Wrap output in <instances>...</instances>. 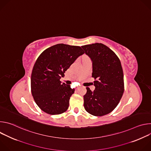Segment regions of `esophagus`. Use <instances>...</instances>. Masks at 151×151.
Returning a JSON list of instances; mask_svg holds the SVG:
<instances>
[{
  "instance_id": "34e87169",
  "label": "esophagus",
  "mask_w": 151,
  "mask_h": 151,
  "mask_svg": "<svg viewBox=\"0 0 151 151\" xmlns=\"http://www.w3.org/2000/svg\"><path fill=\"white\" fill-rule=\"evenodd\" d=\"M79 88V87H76V89H78Z\"/></svg>"
}]
</instances>
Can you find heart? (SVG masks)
Returning <instances> with one entry per match:
<instances>
[{
    "mask_svg": "<svg viewBox=\"0 0 151 151\" xmlns=\"http://www.w3.org/2000/svg\"><path fill=\"white\" fill-rule=\"evenodd\" d=\"M85 58H87V57H85Z\"/></svg>",
    "mask_w": 151,
    "mask_h": 151,
    "instance_id": "obj_1",
    "label": "heart"
}]
</instances>
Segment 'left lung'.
<instances>
[{
	"mask_svg": "<svg viewBox=\"0 0 151 151\" xmlns=\"http://www.w3.org/2000/svg\"><path fill=\"white\" fill-rule=\"evenodd\" d=\"M93 63L92 77L95 90L87 87L84 108L89 114L101 116L111 113L118 104L124 91L121 61L109 47L101 43L81 47Z\"/></svg>",
	"mask_w": 151,
	"mask_h": 151,
	"instance_id": "obj_1",
	"label": "left lung"
}]
</instances>
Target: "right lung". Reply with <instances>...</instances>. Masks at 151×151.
<instances>
[{
    "label": "right lung",
    "mask_w": 151,
    "mask_h": 151,
    "mask_svg": "<svg viewBox=\"0 0 151 151\" xmlns=\"http://www.w3.org/2000/svg\"><path fill=\"white\" fill-rule=\"evenodd\" d=\"M84 54L78 46L59 44L43 51L36 60L31 75V91L39 108L47 114L66 112L75 90L61 83V77L76 58Z\"/></svg>",
    "instance_id": "right-lung-1"
}]
</instances>
